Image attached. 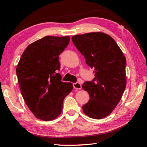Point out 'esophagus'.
I'll list each match as a JSON object with an SVG mask.
<instances>
[{"instance_id":"obj_1","label":"esophagus","mask_w":147,"mask_h":147,"mask_svg":"<svg viewBox=\"0 0 147 147\" xmlns=\"http://www.w3.org/2000/svg\"><path fill=\"white\" fill-rule=\"evenodd\" d=\"M73 87H74V88H75V89L81 90L82 89V85H81L80 83H73Z\"/></svg>"}]
</instances>
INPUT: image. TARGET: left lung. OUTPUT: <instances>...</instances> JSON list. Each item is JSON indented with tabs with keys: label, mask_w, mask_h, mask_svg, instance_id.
<instances>
[{
	"label": "left lung",
	"mask_w": 147,
	"mask_h": 147,
	"mask_svg": "<svg viewBox=\"0 0 147 147\" xmlns=\"http://www.w3.org/2000/svg\"><path fill=\"white\" fill-rule=\"evenodd\" d=\"M72 41L95 70L94 79L82 86L90 95L83 111L87 116L100 119L113 111L123 96L126 86V58L115 40L104 33L74 35Z\"/></svg>",
	"instance_id": "8db88e82"
}]
</instances>
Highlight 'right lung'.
<instances>
[{"label": "right lung", "mask_w": 147, "mask_h": 147, "mask_svg": "<svg viewBox=\"0 0 147 147\" xmlns=\"http://www.w3.org/2000/svg\"><path fill=\"white\" fill-rule=\"evenodd\" d=\"M70 41V36H47L31 43L24 50L16 67L19 86L24 102L34 115L51 121L61 114L64 99L73 88L62 82L59 55Z\"/></svg>", "instance_id": "add662e5"}]
</instances>
